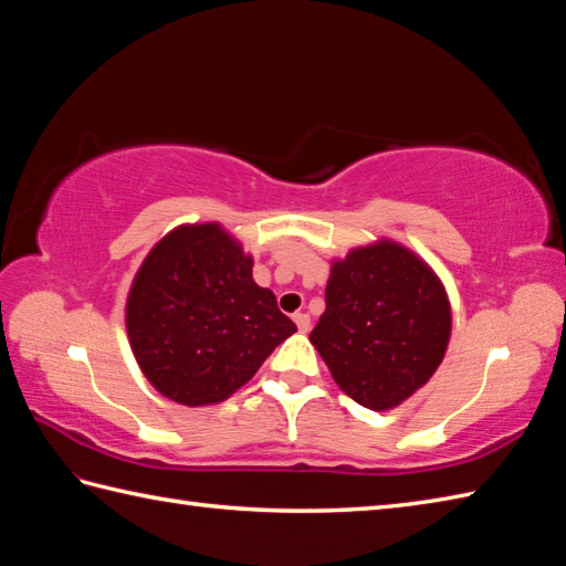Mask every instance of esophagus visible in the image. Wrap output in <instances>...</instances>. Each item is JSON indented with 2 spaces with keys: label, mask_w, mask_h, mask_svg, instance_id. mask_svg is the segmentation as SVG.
<instances>
[{
  "label": "esophagus",
  "mask_w": 566,
  "mask_h": 566,
  "mask_svg": "<svg viewBox=\"0 0 566 566\" xmlns=\"http://www.w3.org/2000/svg\"><path fill=\"white\" fill-rule=\"evenodd\" d=\"M294 323H296V328L302 331V333H308V331H311V316H308V314H296V316H294Z\"/></svg>",
  "instance_id": "34e87169"
}]
</instances>
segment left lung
I'll use <instances>...</instances> for the list:
<instances>
[{"label":"left lung","mask_w":566,"mask_h":566,"mask_svg":"<svg viewBox=\"0 0 566 566\" xmlns=\"http://www.w3.org/2000/svg\"><path fill=\"white\" fill-rule=\"evenodd\" d=\"M450 333V298L436 270L379 238L331 260L326 311L308 340L353 401L391 411L436 375Z\"/></svg>","instance_id":"8db88e82"}]
</instances>
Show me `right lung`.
Here are the masks:
<instances>
[{
    "mask_svg": "<svg viewBox=\"0 0 566 566\" xmlns=\"http://www.w3.org/2000/svg\"><path fill=\"white\" fill-rule=\"evenodd\" d=\"M143 375L182 406L226 401L296 326L252 280V255L219 221L182 223L150 248L126 296Z\"/></svg>",
    "mask_w": 566,
    "mask_h": 566,
    "instance_id": "1",
    "label": "right lung"
}]
</instances>
